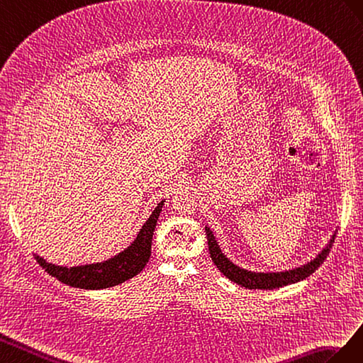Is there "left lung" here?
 <instances>
[{
  "mask_svg": "<svg viewBox=\"0 0 363 363\" xmlns=\"http://www.w3.org/2000/svg\"><path fill=\"white\" fill-rule=\"evenodd\" d=\"M205 233H206V239H208V250H210L211 260L214 262L217 269H219L226 278H230L231 281L240 284L242 287L262 289V291H272V289H278L296 281H301V279H306L308 275H312L316 269L324 263L331 250V246L335 243V237H336V234H333L325 250H323V252H320L313 262H310L301 267L292 269V271H287V272L257 274L251 271H245V269L235 266L233 262L228 260V258L223 255V252L220 251V247L217 245L208 226H205Z\"/></svg>",
  "mask_w": 363,
  "mask_h": 363,
  "instance_id": "obj_1",
  "label": "left lung"
}]
</instances>
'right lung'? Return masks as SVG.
Instances as JSON below:
<instances>
[{"instance_id": "add662e5", "label": "right lung", "mask_w": 363, "mask_h": 363, "mask_svg": "<svg viewBox=\"0 0 363 363\" xmlns=\"http://www.w3.org/2000/svg\"><path fill=\"white\" fill-rule=\"evenodd\" d=\"M165 201H161L157 208H155L143 225L137 239L133 243L120 252L118 255L109 258V260L96 264H85L76 267H64L47 263L44 258L35 255L36 262L45 269L51 277L57 278L59 281L68 284L71 287L89 289V291H97V289H106L117 286L120 283L128 281L129 278L140 274L150 258L152 250V237L162 205Z\"/></svg>"}]
</instances>
